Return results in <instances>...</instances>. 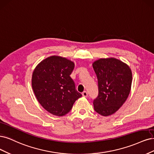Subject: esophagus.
I'll return each mask as SVG.
<instances>
[{
	"label": "esophagus",
	"instance_id": "34e87169",
	"mask_svg": "<svg viewBox=\"0 0 154 154\" xmlns=\"http://www.w3.org/2000/svg\"><path fill=\"white\" fill-rule=\"evenodd\" d=\"M82 96H83L84 97H88V93H87V91H84V92L82 93Z\"/></svg>",
	"mask_w": 154,
	"mask_h": 154
}]
</instances>
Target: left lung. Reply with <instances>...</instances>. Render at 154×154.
<instances>
[{
    "instance_id": "8db88e82",
    "label": "left lung",
    "mask_w": 154,
    "mask_h": 154,
    "mask_svg": "<svg viewBox=\"0 0 154 154\" xmlns=\"http://www.w3.org/2000/svg\"><path fill=\"white\" fill-rule=\"evenodd\" d=\"M98 79V95L94 109L103 116L116 112L127 99L131 90L132 73L129 66L115 57L100 58L93 63Z\"/></svg>"
}]
</instances>
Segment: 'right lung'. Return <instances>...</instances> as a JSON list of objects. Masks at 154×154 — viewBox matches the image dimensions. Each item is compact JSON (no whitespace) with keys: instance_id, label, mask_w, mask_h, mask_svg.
<instances>
[{"instance_id":"obj_1","label":"right lung","mask_w":154,"mask_h":154,"mask_svg":"<svg viewBox=\"0 0 154 154\" xmlns=\"http://www.w3.org/2000/svg\"><path fill=\"white\" fill-rule=\"evenodd\" d=\"M75 63L70 59L52 56L43 59L34 68L32 88L41 106L53 115L64 116L82 97L75 89L70 74Z\"/></svg>"}]
</instances>
